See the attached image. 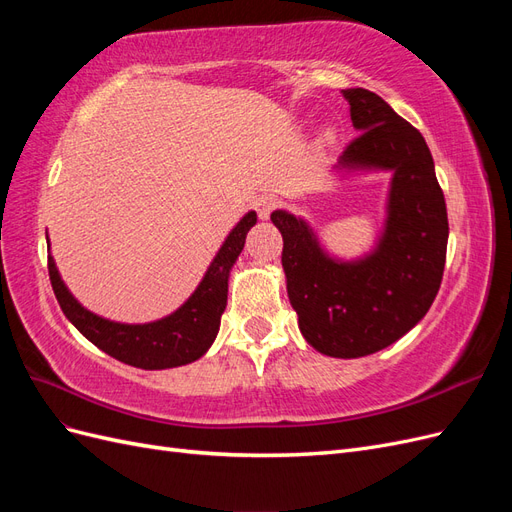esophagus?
I'll use <instances>...</instances> for the list:
<instances>
[{
  "instance_id": "esophagus-1",
  "label": "esophagus",
  "mask_w": 512,
  "mask_h": 512,
  "mask_svg": "<svg viewBox=\"0 0 512 512\" xmlns=\"http://www.w3.org/2000/svg\"><path fill=\"white\" fill-rule=\"evenodd\" d=\"M277 198L273 194H262L260 198H256V211L260 220H269V213L275 209Z\"/></svg>"
}]
</instances>
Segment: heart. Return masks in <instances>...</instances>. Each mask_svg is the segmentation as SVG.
<instances>
[{"label":"heart","instance_id":"1","mask_svg":"<svg viewBox=\"0 0 512 512\" xmlns=\"http://www.w3.org/2000/svg\"><path fill=\"white\" fill-rule=\"evenodd\" d=\"M335 141V130H324L322 132V143H333Z\"/></svg>","mask_w":512,"mask_h":512}]
</instances>
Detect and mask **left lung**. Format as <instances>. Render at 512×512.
<instances>
[{"label": "left lung", "instance_id": "1", "mask_svg": "<svg viewBox=\"0 0 512 512\" xmlns=\"http://www.w3.org/2000/svg\"><path fill=\"white\" fill-rule=\"evenodd\" d=\"M359 138L333 179L389 173L384 222L371 250L342 258L301 215L275 209L290 305L305 342L333 359H359L412 331L442 282L448 220L431 151L416 128L367 89H344Z\"/></svg>", "mask_w": 512, "mask_h": 512}]
</instances>
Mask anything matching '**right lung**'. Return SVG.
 I'll return each instance as SVG.
<instances>
[{
	"mask_svg": "<svg viewBox=\"0 0 512 512\" xmlns=\"http://www.w3.org/2000/svg\"><path fill=\"white\" fill-rule=\"evenodd\" d=\"M256 220V211H247L232 226L196 290L173 314L160 320L128 324L89 312L61 280L55 258L49 254V275L57 303L91 344L121 363L138 369H170L194 363L218 337L220 318L228 299V277L243 250L247 232ZM46 243L51 247L49 235H46Z\"/></svg>",
	"mask_w": 512,
	"mask_h": 512,
	"instance_id": "1",
	"label": "right lung"
}]
</instances>
